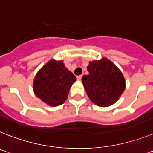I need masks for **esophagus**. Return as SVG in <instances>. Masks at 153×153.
Segmentation results:
<instances>
[{"mask_svg":"<svg viewBox=\"0 0 153 153\" xmlns=\"http://www.w3.org/2000/svg\"><path fill=\"white\" fill-rule=\"evenodd\" d=\"M81 78H82V75H79V76H77V77H76V79H77V80L80 81V80H81Z\"/></svg>","mask_w":153,"mask_h":153,"instance_id":"esophagus-1","label":"esophagus"}]
</instances>
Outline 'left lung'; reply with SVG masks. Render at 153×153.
<instances>
[{"mask_svg":"<svg viewBox=\"0 0 153 153\" xmlns=\"http://www.w3.org/2000/svg\"><path fill=\"white\" fill-rule=\"evenodd\" d=\"M89 74L83 76L82 82L90 100L99 107H108L118 100L125 89L121 70L107 58L89 62Z\"/></svg>","mask_w":153,"mask_h":153,"instance_id":"1","label":"left lung"}]
</instances>
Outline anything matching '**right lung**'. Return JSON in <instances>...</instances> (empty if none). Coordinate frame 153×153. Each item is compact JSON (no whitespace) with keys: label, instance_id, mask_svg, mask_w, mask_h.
I'll list each match as a JSON object with an SVG mask.
<instances>
[{"label":"right lung","instance_id":"add662e5","mask_svg":"<svg viewBox=\"0 0 153 153\" xmlns=\"http://www.w3.org/2000/svg\"><path fill=\"white\" fill-rule=\"evenodd\" d=\"M76 77L64 66L63 61L51 59L36 74L33 83L35 94L49 106L63 104Z\"/></svg>","mask_w":153,"mask_h":153}]
</instances>
